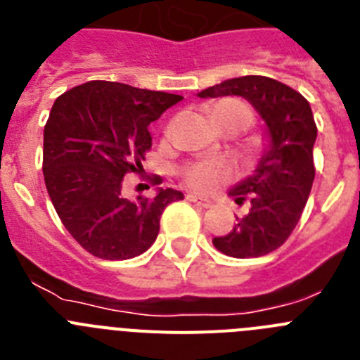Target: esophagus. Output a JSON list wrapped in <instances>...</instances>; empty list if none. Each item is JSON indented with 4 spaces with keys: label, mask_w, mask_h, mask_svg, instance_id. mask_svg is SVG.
<instances>
[{
    "label": "esophagus",
    "mask_w": 360,
    "mask_h": 360,
    "mask_svg": "<svg viewBox=\"0 0 360 360\" xmlns=\"http://www.w3.org/2000/svg\"><path fill=\"white\" fill-rule=\"evenodd\" d=\"M187 200L193 203H196V205H200V207H203V209H209L212 205L211 200L202 198V196H196V195H187Z\"/></svg>",
    "instance_id": "34e87169"
}]
</instances>
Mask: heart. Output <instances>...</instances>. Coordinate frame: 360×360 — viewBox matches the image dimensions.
Masks as SVG:
<instances>
[{
    "mask_svg": "<svg viewBox=\"0 0 360 360\" xmlns=\"http://www.w3.org/2000/svg\"><path fill=\"white\" fill-rule=\"evenodd\" d=\"M243 115L245 119L250 122V111L243 103L236 101V98H225L219 101L212 106L211 117L212 120L219 119L225 115ZM234 169H232L231 162L227 160H198L184 167V178L193 189L196 191H212L219 186V184L227 182L232 176Z\"/></svg>",
    "mask_w": 360,
    "mask_h": 360,
    "instance_id": "1",
    "label": "heart"
}]
</instances>
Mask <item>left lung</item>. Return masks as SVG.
I'll return each instance as SVG.
<instances>
[{
    "label": "left lung",
    "instance_id": "1",
    "mask_svg": "<svg viewBox=\"0 0 360 360\" xmlns=\"http://www.w3.org/2000/svg\"><path fill=\"white\" fill-rule=\"evenodd\" d=\"M238 95L252 104L265 122L266 144L252 174L229 191L249 212L236 218L227 236L212 240L219 252L232 257H259L281 247L297 225L316 176V120L307 98L290 86L263 75L229 79L200 91L198 97Z\"/></svg>",
    "mask_w": 360,
    "mask_h": 360
}]
</instances>
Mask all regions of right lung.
<instances>
[{"label":"right lung","instance_id":"obj_1","mask_svg":"<svg viewBox=\"0 0 360 360\" xmlns=\"http://www.w3.org/2000/svg\"><path fill=\"white\" fill-rule=\"evenodd\" d=\"M184 97L90 81L56 98L44 126L43 174L73 240L101 259H129L155 243L160 216L180 191L153 200L120 196L124 174L141 169L151 148L149 124Z\"/></svg>","mask_w":360,"mask_h":360}]
</instances>
